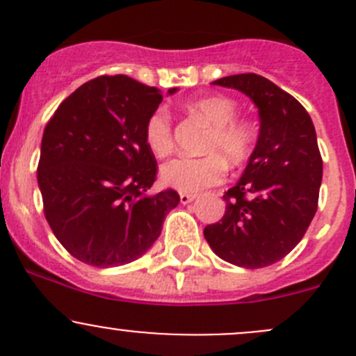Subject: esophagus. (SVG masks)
<instances>
[{
	"instance_id": "1",
	"label": "esophagus",
	"mask_w": 356,
	"mask_h": 356,
	"mask_svg": "<svg viewBox=\"0 0 356 356\" xmlns=\"http://www.w3.org/2000/svg\"><path fill=\"white\" fill-rule=\"evenodd\" d=\"M195 198H196V195H191V193H181V203L182 204L191 203V201Z\"/></svg>"
}]
</instances>
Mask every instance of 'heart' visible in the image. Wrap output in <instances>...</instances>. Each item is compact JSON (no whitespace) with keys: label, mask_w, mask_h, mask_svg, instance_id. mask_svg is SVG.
<instances>
[{"label":"heart","mask_w":356,"mask_h":356,"mask_svg":"<svg viewBox=\"0 0 356 356\" xmlns=\"http://www.w3.org/2000/svg\"><path fill=\"white\" fill-rule=\"evenodd\" d=\"M189 110L203 117L211 125V132L203 145V156H179L165 163L160 170L161 181L184 193H196L218 184L225 177L229 165L239 167L253 155L257 132L246 120H238V105L225 96H210L191 103ZM146 145L158 158L167 156L174 148L172 117L165 108L156 110L148 118L145 131Z\"/></svg>","instance_id":"obj_1"}]
</instances>
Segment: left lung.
<instances>
[{"mask_svg": "<svg viewBox=\"0 0 356 356\" xmlns=\"http://www.w3.org/2000/svg\"><path fill=\"white\" fill-rule=\"evenodd\" d=\"M211 84L245 92L258 108L260 134L241 179L224 195V217L204 227V239L229 264L267 267L301 241L317 211L322 156L314 122L298 99L261 75Z\"/></svg>", "mask_w": 356, "mask_h": 356, "instance_id": "left-lung-1", "label": "left lung"}]
</instances>
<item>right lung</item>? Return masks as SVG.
<instances>
[{
    "instance_id": "add662e5",
    "label": "right lung",
    "mask_w": 356,
    "mask_h": 356,
    "mask_svg": "<svg viewBox=\"0 0 356 356\" xmlns=\"http://www.w3.org/2000/svg\"><path fill=\"white\" fill-rule=\"evenodd\" d=\"M161 99L160 89L127 75H102L63 99L44 127L38 165L44 217L84 264L138 260L181 201L174 189L149 193L156 160L145 131Z\"/></svg>"
}]
</instances>
